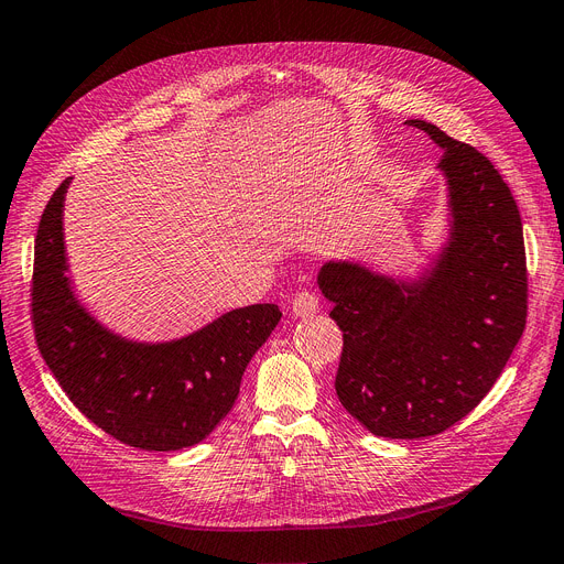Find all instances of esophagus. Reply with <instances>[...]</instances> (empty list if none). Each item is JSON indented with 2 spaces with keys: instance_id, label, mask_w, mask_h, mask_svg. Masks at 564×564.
Segmentation results:
<instances>
[{
  "instance_id": "esophagus-1",
  "label": "esophagus",
  "mask_w": 564,
  "mask_h": 564,
  "mask_svg": "<svg viewBox=\"0 0 564 564\" xmlns=\"http://www.w3.org/2000/svg\"><path fill=\"white\" fill-rule=\"evenodd\" d=\"M317 310H319V301L312 291H301V294L294 299V303H291V314L299 319L312 317V314H317Z\"/></svg>"
}]
</instances>
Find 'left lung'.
Returning a JSON list of instances; mask_svg holds the SVG:
<instances>
[{
    "mask_svg": "<svg viewBox=\"0 0 564 564\" xmlns=\"http://www.w3.org/2000/svg\"><path fill=\"white\" fill-rule=\"evenodd\" d=\"M442 150L448 238L419 278L326 261L317 284L343 330L335 393L372 435H437L477 408L528 317L523 224L488 156L425 120Z\"/></svg>",
    "mask_w": 564,
    "mask_h": 564,
    "instance_id": "1",
    "label": "left lung"
}]
</instances>
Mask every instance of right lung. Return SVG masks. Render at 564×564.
I'll return each instance as SVG.
<instances>
[{
    "label": "right lung",
    "instance_id": "right-lung-1",
    "mask_svg": "<svg viewBox=\"0 0 564 564\" xmlns=\"http://www.w3.org/2000/svg\"><path fill=\"white\" fill-rule=\"evenodd\" d=\"M51 196L34 245L32 317L39 351L76 408L122 444L177 452L206 440L240 393L242 372L282 312L257 303L185 337L139 343L106 328L76 296L64 247V196Z\"/></svg>",
    "mask_w": 564,
    "mask_h": 564
}]
</instances>
